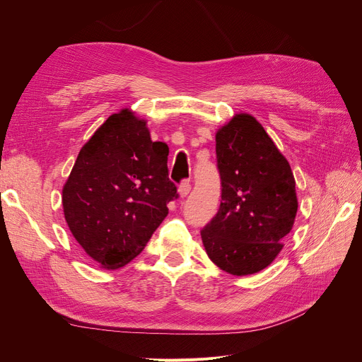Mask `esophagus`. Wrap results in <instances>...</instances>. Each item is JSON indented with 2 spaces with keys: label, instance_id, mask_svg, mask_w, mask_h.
I'll return each mask as SVG.
<instances>
[{
  "label": "esophagus",
  "instance_id": "34e87169",
  "mask_svg": "<svg viewBox=\"0 0 362 362\" xmlns=\"http://www.w3.org/2000/svg\"><path fill=\"white\" fill-rule=\"evenodd\" d=\"M190 190H192L190 181H182L181 185H180V189H178V193H180L181 198H185V196H187V194L190 193Z\"/></svg>",
  "mask_w": 362,
  "mask_h": 362
}]
</instances>
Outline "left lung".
<instances>
[{"mask_svg": "<svg viewBox=\"0 0 362 362\" xmlns=\"http://www.w3.org/2000/svg\"><path fill=\"white\" fill-rule=\"evenodd\" d=\"M222 202L202 231L206 255L231 275H254L272 264L291 231L298 196L287 158L247 113L216 133Z\"/></svg>", "mask_w": 362, "mask_h": 362, "instance_id": "obj_1", "label": "left lung"}]
</instances>
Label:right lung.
I'll list each match as a JSON object with an SVG mask.
<instances>
[{"instance_id": "obj_1", "label": "right lung", "mask_w": 362, "mask_h": 362, "mask_svg": "<svg viewBox=\"0 0 362 362\" xmlns=\"http://www.w3.org/2000/svg\"><path fill=\"white\" fill-rule=\"evenodd\" d=\"M169 148L152 141L145 119L124 108L81 148L62 204L76 242L108 270L134 259L178 196L168 173Z\"/></svg>"}]
</instances>
